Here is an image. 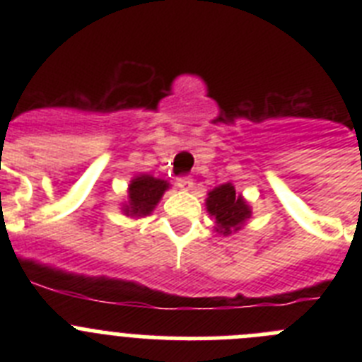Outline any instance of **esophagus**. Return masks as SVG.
Masks as SVG:
<instances>
[{"label":"esophagus","instance_id":"1","mask_svg":"<svg viewBox=\"0 0 362 362\" xmlns=\"http://www.w3.org/2000/svg\"><path fill=\"white\" fill-rule=\"evenodd\" d=\"M177 187L183 188V190H192V187H194V179L188 177V175H181V177H177Z\"/></svg>","mask_w":362,"mask_h":362}]
</instances>
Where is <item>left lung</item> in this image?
<instances>
[{"instance_id": "1", "label": "left lung", "mask_w": 362, "mask_h": 362, "mask_svg": "<svg viewBox=\"0 0 362 362\" xmlns=\"http://www.w3.org/2000/svg\"><path fill=\"white\" fill-rule=\"evenodd\" d=\"M206 210L216 219V232L230 235L243 228L246 221L250 219L252 209L243 196H235V188L232 183H225L209 192L206 197Z\"/></svg>"}]
</instances>
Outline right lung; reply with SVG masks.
<instances>
[{
  "label": "right lung",
  "mask_w": 362,
  "mask_h": 362,
  "mask_svg": "<svg viewBox=\"0 0 362 362\" xmlns=\"http://www.w3.org/2000/svg\"><path fill=\"white\" fill-rule=\"evenodd\" d=\"M168 187L170 185L165 179L148 174L136 175L129 185V201L123 204V214L130 217L148 216L158 206Z\"/></svg>",
  "instance_id": "obj_1"
}]
</instances>
